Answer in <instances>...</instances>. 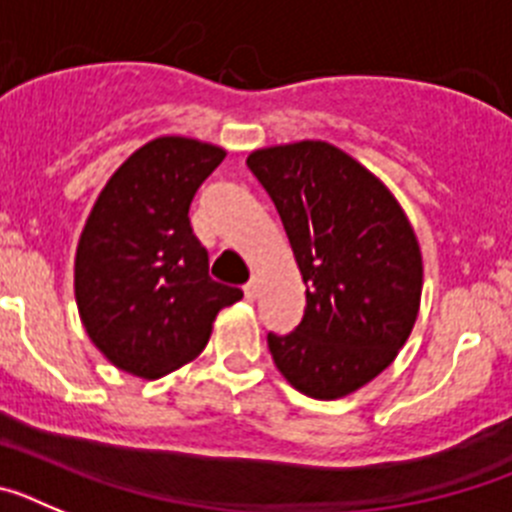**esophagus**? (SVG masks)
Returning a JSON list of instances; mask_svg holds the SVG:
<instances>
[{
  "label": "esophagus",
  "instance_id": "1",
  "mask_svg": "<svg viewBox=\"0 0 512 512\" xmlns=\"http://www.w3.org/2000/svg\"><path fill=\"white\" fill-rule=\"evenodd\" d=\"M243 295H246V300H248V302L256 300V297H259V279L253 277L251 282H248L246 287H243Z\"/></svg>",
  "mask_w": 512,
  "mask_h": 512
}]
</instances>
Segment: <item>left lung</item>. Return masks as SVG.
Instances as JSON below:
<instances>
[{"mask_svg":"<svg viewBox=\"0 0 512 512\" xmlns=\"http://www.w3.org/2000/svg\"><path fill=\"white\" fill-rule=\"evenodd\" d=\"M305 282V315L269 333L271 359L297 392L338 400L395 361L418 320L423 256L379 176L325 140L253 151Z\"/></svg>","mask_w":512,"mask_h":512,"instance_id":"1","label":"left lung"}]
</instances>
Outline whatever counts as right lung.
Masks as SVG:
<instances>
[{"mask_svg": "<svg viewBox=\"0 0 512 512\" xmlns=\"http://www.w3.org/2000/svg\"><path fill=\"white\" fill-rule=\"evenodd\" d=\"M223 158L182 135L148 140L104 184L81 230L79 318L104 359L133 377L158 379L200 356L217 312L243 297L212 282L189 225L194 192Z\"/></svg>", "mask_w": 512, "mask_h": 512, "instance_id": "add662e5", "label": "right lung"}]
</instances>
